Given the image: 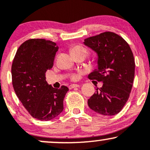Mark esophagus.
I'll list each match as a JSON object with an SVG mask.
<instances>
[{
    "label": "esophagus",
    "instance_id": "34e87169",
    "mask_svg": "<svg viewBox=\"0 0 150 150\" xmlns=\"http://www.w3.org/2000/svg\"><path fill=\"white\" fill-rule=\"evenodd\" d=\"M80 87V85H76V84H73V85H70L69 87V89H73V88H75V87Z\"/></svg>",
    "mask_w": 150,
    "mask_h": 150
}]
</instances>
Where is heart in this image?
<instances>
[{
	"label": "heart",
	"instance_id": "obj_1",
	"mask_svg": "<svg viewBox=\"0 0 150 150\" xmlns=\"http://www.w3.org/2000/svg\"><path fill=\"white\" fill-rule=\"evenodd\" d=\"M70 52H71L72 54H78V53H84L87 55V53H88L87 50L85 48H84L83 46H74L73 47H72L71 49H70ZM77 77V75H74V76H73V80H76Z\"/></svg>",
	"mask_w": 150,
	"mask_h": 150
}]
</instances>
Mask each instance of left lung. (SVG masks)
Listing matches in <instances>:
<instances>
[{
  "label": "left lung",
  "instance_id": "obj_1",
  "mask_svg": "<svg viewBox=\"0 0 150 150\" xmlns=\"http://www.w3.org/2000/svg\"><path fill=\"white\" fill-rule=\"evenodd\" d=\"M84 44L98 55V68L88 77L103 82L87 101L89 107L103 116L116 115L126 104L132 87L135 63L131 49L111 32L87 38Z\"/></svg>",
  "mask_w": 150,
  "mask_h": 150
}]
</instances>
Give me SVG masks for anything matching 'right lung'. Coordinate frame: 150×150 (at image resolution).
I'll return each instance as SVG.
<instances>
[{"label":"right lung","mask_w":150,"mask_h":150,"mask_svg":"<svg viewBox=\"0 0 150 150\" xmlns=\"http://www.w3.org/2000/svg\"><path fill=\"white\" fill-rule=\"evenodd\" d=\"M58 46L44 39H31L18 48L12 64V82L15 94L33 118L49 120L63 110L66 86L53 88L46 81L52 68Z\"/></svg>","instance_id":"1"}]
</instances>
